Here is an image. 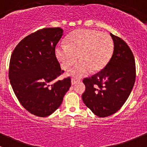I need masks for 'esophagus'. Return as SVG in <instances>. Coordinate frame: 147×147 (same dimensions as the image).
<instances>
[{"mask_svg": "<svg viewBox=\"0 0 147 147\" xmlns=\"http://www.w3.org/2000/svg\"><path fill=\"white\" fill-rule=\"evenodd\" d=\"M76 82H77V81L75 79V78H72V79H71V85H75L76 84Z\"/></svg>", "mask_w": 147, "mask_h": 147, "instance_id": "1", "label": "esophagus"}]
</instances>
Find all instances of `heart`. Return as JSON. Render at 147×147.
Returning a JSON list of instances; mask_svg holds the SVG:
<instances>
[{
    "mask_svg": "<svg viewBox=\"0 0 147 147\" xmlns=\"http://www.w3.org/2000/svg\"><path fill=\"white\" fill-rule=\"evenodd\" d=\"M114 42L110 34L90 29H81L71 33L66 45L59 44L55 49L57 59L66 69L80 60L68 71L67 75L81 77L90 71L102 70L110 61Z\"/></svg>",
    "mask_w": 147,
    "mask_h": 147,
    "instance_id": "obj_1",
    "label": "heart"
}]
</instances>
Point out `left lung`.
Returning a JSON list of instances; mask_svg holds the SVG:
<instances>
[{"label": "left lung", "instance_id": "left-lung-1", "mask_svg": "<svg viewBox=\"0 0 147 147\" xmlns=\"http://www.w3.org/2000/svg\"><path fill=\"white\" fill-rule=\"evenodd\" d=\"M114 42L113 56L107 66L91 78H85L82 99L96 115L105 117L122 107L135 82L134 56L126 42L110 33Z\"/></svg>", "mask_w": 147, "mask_h": 147}]
</instances>
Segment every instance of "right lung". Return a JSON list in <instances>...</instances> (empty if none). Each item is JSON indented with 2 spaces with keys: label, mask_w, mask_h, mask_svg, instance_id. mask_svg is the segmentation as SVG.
<instances>
[{
  "label": "right lung",
  "mask_w": 147,
  "mask_h": 147,
  "mask_svg": "<svg viewBox=\"0 0 147 147\" xmlns=\"http://www.w3.org/2000/svg\"><path fill=\"white\" fill-rule=\"evenodd\" d=\"M63 32L60 28L38 30L21 41L11 55L9 79L13 91L21 105L37 117L52 114L71 87L69 77L51 84L63 72L55 55Z\"/></svg>",
  "instance_id": "add662e5"
}]
</instances>
